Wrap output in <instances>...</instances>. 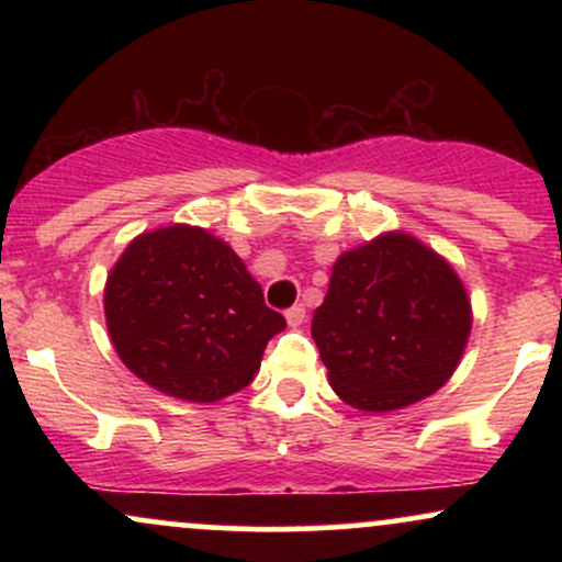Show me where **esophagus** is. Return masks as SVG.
Masks as SVG:
<instances>
[{
    "label": "esophagus",
    "mask_w": 562,
    "mask_h": 562,
    "mask_svg": "<svg viewBox=\"0 0 562 562\" xmlns=\"http://www.w3.org/2000/svg\"><path fill=\"white\" fill-rule=\"evenodd\" d=\"M285 319L290 327H301L303 319H306V308H303L301 303H295V306H290L285 312Z\"/></svg>",
    "instance_id": "obj_1"
}]
</instances>
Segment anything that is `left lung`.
<instances>
[{
	"label": "left lung",
	"instance_id": "1",
	"mask_svg": "<svg viewBox=\"0 0 562 562\" xmlns=\"http://www.w3.org/2000/svg\"><path fill=\"white\" fill-rule=\"evenodd\" d=\"M470 325V299L449 261L417 237L385 232L338 256L312 338L346 404L391 412L447 383Z\"/></svg>",
	"mask_w": 562,
	"mask_h": 562
}]
</instances>
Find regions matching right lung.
I'll return each mask as SVG.
<instances>
[{"mask_svg": "<svg viewBox=\"0 0 562 562\" xmlns=\"http://www.w3.org/2000/svg\"><path fill=\"white\" fill-rule=\"evenodd\" d=\"M105 322L121 362L147 385L184 402L232 396L261 367L285 317L227 243L171 224L142 232L105 282Z\"/></svg>", "mask_w": 562, "mask_h": 562, "instance_id": "right-lung-1", "label": "right lung"}]
</instances>
